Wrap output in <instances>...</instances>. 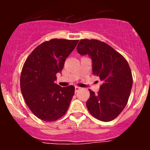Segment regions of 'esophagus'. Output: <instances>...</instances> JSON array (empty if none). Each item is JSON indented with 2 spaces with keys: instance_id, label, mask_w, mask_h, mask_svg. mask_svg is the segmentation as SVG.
Wrapping results in <instances>:
<instances>
[{
  "instance_id": "obj_1",
  "label": "esophagus",
  "mask_w": 150,
  "mask_h": 150,
  "mask_svg": "<svg viewBox=\"0 0 150 150\" xmlns=\"http://www.w3.org/2000/svg\"><path fill=\"white\" fill-rule=\"evenodd\" d=\"M80 89V87H77V86H75V93L77 92V91H78Z\"/></svg>"
}]
</instances>
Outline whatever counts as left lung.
<instances>
[{"instance_id": "left-lung-1", "label": "left lung", "mask_w": 150, "mask_h": 150, "mask_svg": "<svg viewBox=\"0 0 150 150\" xmlns=\"http://www.w3.org/2000/svg\"><path fill=\"white\" fill-rule=\"evenodd\" d=\"M77 50L91 58L92 73L102 82L98 94L89 89L87 109L98 120L111 121L124 109L130 94L132 77L128 62L111 46L96 39H82Z\"/></svg>"}]
</instances>
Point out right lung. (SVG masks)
<instances>
[{"label":"right lung","instance_id":"add662e5","mask_svg":"<svg viewBox=\"0 0 150 150\" xmlns=\"http://www.w3.org/2000/svg\"><path fill=\"white\" fill-rule=\"evenodd\" d=\"M78 40L53 39L39 45L26 60L20 76L22 96L30 109L44 121L58 120L68 111L74 86L55 83Z\"/></svg>","mask_w":150,"mask_h":150}]
</instances>
